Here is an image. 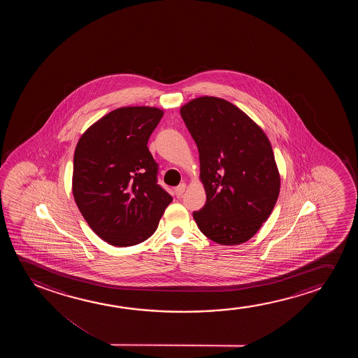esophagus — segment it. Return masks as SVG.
Listing matches in <instances>:
<instances>
[{"instance_id": "obj_1", "label": "esophagus", "mask_w": 358, "mask_h": 358, "mask_svg": "<svg viewBox=\"0 0 358 358\" xmlns=\"http://www.w3.org/2000/svg\"><path fill=\"white\" fill-rule=\"evenodd\" d=\"M185 191H186V185L181 183V185H178V186L175 188V194L180 198V196H182V194L185 193Z\"/></svg>"}]
</instances>
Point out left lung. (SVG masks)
I'll use <instances>...</instances> for the list:
<instances>
[{
	"instance_id": "left-lung-1",
	"label": "left lung",
	"mask_w": 358,
	"mask_h": 358,
	"mask_svg": "<svg viewBox=\"0 0 358 358\" xmlns=\"http://www.w3.org/2000/svg\"><path fill=\"white\" fill-rule=\"evenodd\" d=\"M180 113L196 143L206 189V206L193 213L196 225L219 245L245 243L279 198L281 181L269 138L225 99H193Z\"/></svg>"
}]
</instances>
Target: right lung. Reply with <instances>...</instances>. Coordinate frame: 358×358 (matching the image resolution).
Masks as SVG:
<instances>
[{"mask_svg": "<svg viewBox=\"0 0 358 358\" xmlns=\"http://www.w3.org/2000/svg\"><path fill=\"white\" fill-rule=\"evenodd\" d=\"M164 111L124 106L106 113L79 138L72 193L90 229L108 245L142 243L157 231L172 196L157 185L147 144Z\"/></svg>", "mask_w": 358, "mask_h": 358, "instance_id": "right-lung-1", "label": "right lung"}]
</instances>
